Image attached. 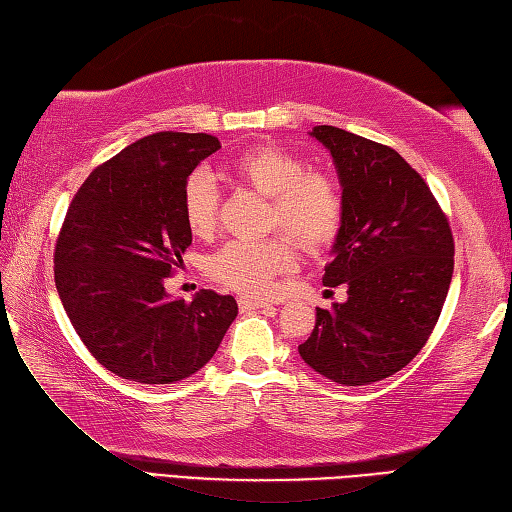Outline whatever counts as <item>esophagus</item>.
<instances>
[{"label":"esophagus","mask_w":512,"mask_h":512,"mask_svg":"<svg viewBox=\"0 0 512 512\" xmlns=\"http://www.w3.org/2000/svg\"><path fill=\"white\" fill-rule=\"evenodd\" d=\"M270 303H266L264 299H255V297H239V308L242 312H250V310H259V308H266Z\"/></svg>","instance_id":"1"}]
</instances>
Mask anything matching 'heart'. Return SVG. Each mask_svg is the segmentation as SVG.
<instances>
[{
	"mask_svg": "<svg viewBox=\"0 0 512 512\" xmlns=\"http://www.w3.org/2000/svg\"><path fill=\"white\" fill-rule=\"evenodd\" d=\"M228 173L268 198L266 222L281 228L306 253H319L334 242L343 220V198L336 182L323 171L306 169L297 154L259 145L228 162ZM220 193L204 169L193 171L182 187V217L195 237L209 235L217 222ZM297 253L290 239L266 237L259 242H228L206 259V273L239 295L264 297L277 275L295 268Z\"/></svg>",
	"mask_w": 512,
	"mask_h": 512,
	"instance_id": "obj_1",
	"label": "heart"
}]
</instances>
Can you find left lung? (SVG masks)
<instances>
[{
	"label": "left lung",
	"mask_w": 512,
	"mask_h": 512,
	"mask_svg": "<svg viewBox=\"0 0 512 512\" xmlns=\"http://www.w3.org/2000/svg\"><path fill=\"white\" fill-rule=\"evenodd\" d=\"M339 173L343 220L323 284L347 299L317 308L299 354L339 385L400 372L436 328L453 277V235L427 182L391 147L317 125Z\"/></svg>",
	"instance_id": "left-lung-1"
}]
</instances>
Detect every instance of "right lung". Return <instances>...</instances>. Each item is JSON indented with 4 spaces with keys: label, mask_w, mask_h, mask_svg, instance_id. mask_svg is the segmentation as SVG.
Segmentation results:
<instances>
[{
    "label": "right lung",
    "mask_w": 512,
    "mask_h": 512,
    "mask_svg": "<svg viewBox=\"0 0 512 512\" xmlns=\"http://www.w3.org/2000/svg\"><path fill=\"white\" fill-rule=\"evenodd\" d=\"M220 149L209 134L160 132L96 167L76 191L54 250V284L76 334L112 374L143 385L189 378L237 317L231 295L171 297L191 233L182 187Z\"/></svg>",
    "instance_id": "add662e5"
}]
</instances>
